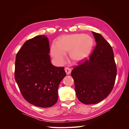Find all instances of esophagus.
Returning a JSON list of instances; mask_svg holds the SVG:
<instances>
[{
  "mask_svg": "<svg viewBox=\"0 0 129 129\" xmlns=\"http://www.w3.org/2000/svg\"><path fill=\"white\" fill-rule=\"evenodd\" d=\"M64 70H65V72H66L67 75H70V74H71V72H72V69L71 68H68V67H66L64 68Z\"/></svg>",
  "mask_w": 129,
  "mask_h": 129,
  "instance_id": "34e87169",
  "label": "esophagus"
}]
</instances>
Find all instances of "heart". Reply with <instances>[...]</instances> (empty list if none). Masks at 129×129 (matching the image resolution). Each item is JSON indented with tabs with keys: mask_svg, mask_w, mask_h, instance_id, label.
Here are the masks:
<instances>
[{
	"mask_svg": "<svg viewBox=\"0 0 129 129\" xmlns=\"http://www.w3.org/2000/svg\"><path fill=\"white\" fill-rule=\"evenodd\" d=\"M94 44L93 38L87 34L76 33L64 35L58 38L50 47V54L56 63L61 65L66 59V54L75 63L86 60L90 55Z\"/></svg>",
	"mask_w": 129,
	"mask_h": 129,
	"instance_id": "b5f03b06",
	"label": "heart"
}]
</instances>
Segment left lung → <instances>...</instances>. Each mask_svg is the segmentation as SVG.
<instances>
[{
  "label": "left lung",
  "instance_id": "1",
  "mask_svg": "<svg viewBox=\"0 0 129 129\" xmlns=\"http://www.w3.org/2000/svg\"><path fill=\"white\" fill-rule=\"evenodd\" d=\"M96 47L89 59L74 68L71 75L78 99L85 104L100 102L114 86L117 68L112 48L100 34L92 32Z\"/></svg>",
  "mask_w": 129,
  "mask_h": 129
}]
</instances>
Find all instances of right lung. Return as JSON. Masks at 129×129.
<instances>
[{
  "label": "right lung",
  "instance_id": "1",
  "mask_svg": "<svg viewBox=\"0 0 129 129\" xmlns=\"http://www.w3.org/2000/svg\"><path fill=\"white\" fill-rule=\"evenodd\" d=\"M47 37L38 36L26 41L15 57L14 77L24 98L41 108L57 101L58 85L66 74L64 67L50 62Z\"/></svg>",
  "mask_w": 129,
  "mask_h": 129
}]
</instances>
